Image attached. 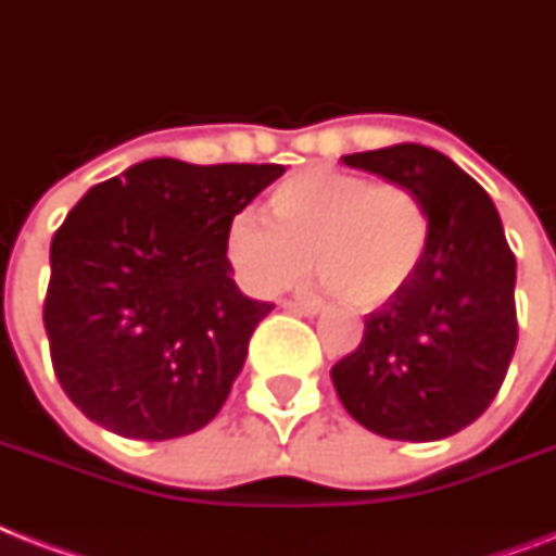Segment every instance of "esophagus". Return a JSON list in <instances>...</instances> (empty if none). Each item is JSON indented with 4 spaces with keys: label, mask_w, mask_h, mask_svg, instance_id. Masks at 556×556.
Masks as SVG:
<instances>
[{
    "label": "esophagus",
    "mask_w": 556,
    "mask_h": 556,
    "mask_svg": "<svg viewBox=\"0 0 556 556\" xmlns=\"http://www.w3.org/2000/svg\"><path fill=\"white\" fill-rule=\"evenodd\" d=\"M286 308H288V312H294V314H305V317H314V314L323 312V303H317V300H288Z\"/></svg>",
    "instance_id": "1"
}]
</instances>
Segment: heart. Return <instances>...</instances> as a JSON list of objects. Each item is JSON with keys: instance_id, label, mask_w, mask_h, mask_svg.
Masks as SVG:
<instances>
[{"instance_id": "1", "label": "heart", "mask_w": 556, "mask_h": 556, "mask_svg": "<svg viewBox=\"0 0 556 556\" xmlns=\"http://www.w3.org/2000/svg\"><path fill=\"white\" fill-rule=\"evenodd\" d=\"M268 204L277 222L239 210L225 227L227 262L251 294L282 291L317 265L343 303L378 308L413 282L430 244L421 199L392 181L305 169L274 187Z\"/></svg>"}]
</instances>
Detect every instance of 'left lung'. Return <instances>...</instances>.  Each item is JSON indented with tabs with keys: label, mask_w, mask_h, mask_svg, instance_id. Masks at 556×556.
<instances>
[{
	"label": "left lung",
	"mask_w": 556,
	"mask_h": 556,
	"mask_svg": "<svg viewBox=\"0 0 556 556\" xmlns=\"http://www.w3.org/2000/svg\"><path fill=\"white\" fill-rule=\"evenodd\" d=\"M343 164L404 185L430 216L413 282L366 314L361 346L331 366L346 413L395 441H439L491 406L517 349V256L491 195L439 150L395 143Z\"/></svg>",
	"instance_id": "obj_1"
}]
</instances>
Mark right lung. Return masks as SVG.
<instances>
[{
  "label": "right lung",
  "instance_id": "add662e5",
  "mask_svg": "<svg viewBox=\"0 0 556 556\" xmlns=\"http://www.w3.org/2000/svg\"><path fill=\"white\" fill-rule=\"evenodd\" d=\"M282 173L150 159L74 204L51 239L42 323L56 380L89 421L167 441L216 418L274 308L233 282L225 227Z\"/></svg>",
  "mask_w": 556,
  "mask_h": 556
}]
</instances>
